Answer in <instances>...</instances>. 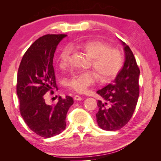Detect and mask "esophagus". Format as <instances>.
<instances>
[{"instance_id": "1", "label": "esophagus", "mask_w": 161, "mask_h": 161, "mask_svg": "<svg viewBox=\"0 0 161 161\" xmlns=\"http://www.w3.org/2000/svg\"><path fill=\"white\" fill-rule=\"evenodd\" d=\"M74 99L76 101H81V97L80 96H79V95H75V96L74 97Z\"/></svg>"}]
</instances>
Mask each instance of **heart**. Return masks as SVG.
Returning <instances> with one entry per match:
<instances>
[{"label": "heart", "instance_id": "1", "mask_svg": "<svg viewBox=\"0 0 161 161\" xmlns=\"http://www.w3.org/2000/svg\"><path fill=\"white\" fill-rule=\"evenodd\" d=\"M71 47L81 50L85 53L87 58L91 59V65L97 73L99 80L105 82L113 79L119 72L124 63L122 53L115 48H109V46L97 40L76 43ZM71 49L64 47L59 57V66L65 69L69 62ZM97 80V75L93 71L73 73L68 79L67 86L79 93L85 92L89 86Z\"/></svg>", "mask_w": 161, "mask_h": 161}]
</instances>
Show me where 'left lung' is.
<instances>
[{
  "instance_id": "obj_1",
  "label": "left lung",
  "mask_w": 161,
  "mask_h": 161,
  "mask_svg": "<svg viewBox=\"0 0 161 161\" xmlns=\"http://www.w3.org/2000/svg\"><path fill=\"white\" fill-rule=\"evenodd\" d=\"M120 41L125 53L124 66L113 83L97 92L102 98L97 102L98 126L103 130L111 131L121 129L129 121L139 96V68L130 47Z\"/></svg>"
}]
</instances>
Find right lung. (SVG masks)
I'll return each instance as SVG.
<instances>
[{"label":"right lung","instance_id":"1","mask_svg":"<svg viewBox=\"0 0 161 161\" xmlns=\"http://www.w3.org/2000/svg\"><path fill=\"white\" fill-rule=\"evenodd\" d=\"M67 35H46L32 43L22 58L17 77V94L24 121L36 134L50 138L66 128V116L74 101L59 97L56 104L46 102L45 94L57 88L53 58L57 46ZM53 93V91H51Z\"/></svg>","mask_w":161,"mask_h":161}]
</instances>
